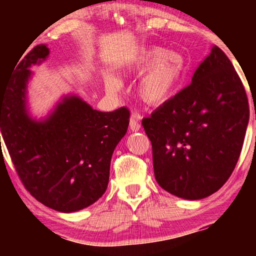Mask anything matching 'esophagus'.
<instances>
[{"mask_svg":"<svg viewBox=\"0 0 256 256\" xmlns=\"http://www.w3.org/2000/svg\"><path fill=\"white\" fill-rule=\"evenodd\" d=\"M130 130L131 131H138L140 128V116H138V114H136V113H134L131 116V118H130Z\"/></svg>","mask_w":256,"mask_h":256,"instance_id":"34e87169","label":"esophagus"}]
</instances>
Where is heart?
<instances>
[{
	"label": "heart",
	"mask_w": 256,
	"mask_h": 256,
	"mask_svg": "<svg viewBox=\"0 0 256 256\" xmlns=\"http://www.w3.org/2000/svg\"><path fill=\"white\" fill-rule=\"evenodd\" d=\"M131 66L136 72L145 71L137 82V94L143 102L150 106L167 104L180 90L186 76L183 58L158 46L140 50ZM107 86L116 90L120 83L116 78L108 77Z\"/></svg>",
	"instance_id": "obj_1"
}]
</instances>
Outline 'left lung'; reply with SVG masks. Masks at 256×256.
I'll use <instances>...</instances> for the list:
<instances>
[{
    "mask_svg": "<svg viewBox=\"0 0 256 256\" xmlns=\"http://www.w3.org/2000/svg\"><path fill=\"white\" fill-rule=\"evenodd\" d=\"M248 122L244 85L225 52L213 46L192 83L142 120L158 184L188 200L218 192L236 167Z\"/></svg>",
    "mask_w": 256,
    "mask_h": 256,
    "instance_id": "1",
    "label": "left lung"
}]
</instances>
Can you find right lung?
<instances>
[{
  "label": "right lung",
  "instance_id": "1",
  "mask_svg": "<svg viewBox=\"0 0 256 256\" xmlns=\"http://www.w3.org/2000/svg\"><path fill=\"white\" fill-rule=\"evenodd\" d=\"M48 54L44 44L32 48L0 88L1 136L25 189L46 207L70 213L104 194L112 154L128 131L130 110L104 113L71 96L46 122H34L25 110L28 67Z\"/></svg>",
  "mask_w": 256,
  "mask_h": 256
}]
</instances>
